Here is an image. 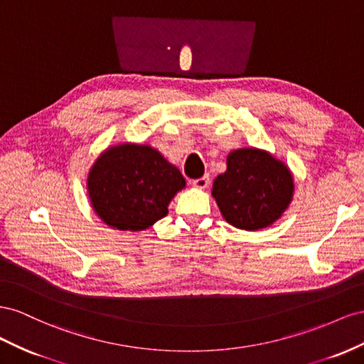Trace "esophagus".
Returning a JSON list of instances; mask_svg holds the SVG:
<instances>
[{
	"label": "esophagus",
	"instance_id": "obj_1",
	"mask_svg": "<svg viewBox=\"0 0 364 364\" xmlns=\"http://www.w3.org/2000/svg\"><path fill=\"white\" fill-rule=\"evenodd\" d=\"M192 184L195 186L196 189H205L209 186V175H204L201 178H196L192 181Z\"/></svg>",
	"mask_w": 364,
	"mask_h": 364
}]
</instances>
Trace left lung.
<instances>
[{
    "instance_id": "obj_1",
    "label": "left lung",
    "mask_w": 364,
    "mask_h": 364,
    "mask_svg": "<svg viewBox=\"0 0 364 364\" xmlns=\"http://www.w3.org/2000/svg\"><path fill=\"white\" fill-rule=\"evenodd\" d=\"M293 175L287 166L259 149H237L227 171L216 176L212 195L227 223L244 230L272 225L291 203Z\"/></svg>"
}]
</instances>
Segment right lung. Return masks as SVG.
I'll list each match as a JSON object with an SVG mask.
<instances>
[{
	"instance_id": "1",
	"label": "right lung",
	"mask_w": 364,
	"mask_h": 364,
	"mask_svg": "<svg viewBox=\"0 0 364 364\" xmlns=\"http://www.w3.org/2000/svg\"><path fill=\"white\" fill-rule=\"evenodd\" d=\"M186 186L181 172L146 144H120L103 152L88 173L96 213L119 230H144L168 215Z\"/></svg>"
}]
</instances>
